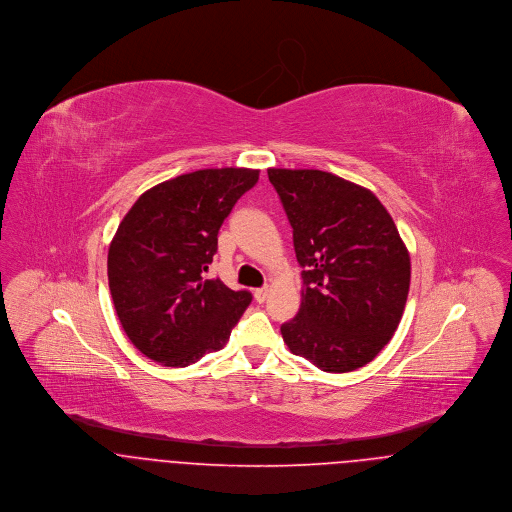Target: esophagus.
Masks as SVG:
<instances>
[{
    "instance_id": "obj_1",
    "label": "esophagus",
    "mask_w": 512,
    "mask_h": 512,
    "mask_svg": "<svg viewBox=\"0 0 512 512\" xmlns=\"http://www.w3.org/2000/svg\"><path fill=\"white\" fill-rule=\"evenodd\" d=\"M268 292H270V288H268V286L258 288V290H254V299H256L258 303H264V301H266V297H268Z\"/></svg>"
}]
</instances>
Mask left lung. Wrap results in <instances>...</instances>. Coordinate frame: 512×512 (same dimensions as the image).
I'll return each instance as SVG.
<instances>
[{"label":"left lung","mask_w":512,"mask_h":512,"mask_svg":"<svg viewBox=\"0 0 512 512\" xmlns=\"http://www.w3.org/2000/svg\"><path fill=\"white\" fill-rule=\"evenodd\" d=\"M293 228L301 307L282 325L293 355L325 372L368 365L392 339L410 290V254L382 203L319 169H268Z\"/></svg>","instance_id":"1"}]
</instances>
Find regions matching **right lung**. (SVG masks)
I'll use <instances>...</instances> for the list:
<instances>
[{
	"label": "right lung",
	"mask_w": 512,
	"mask_h": 512,
	"mask_svg": "<svg viewBox=\"0 0 512 512\" xmlns=\"http://www.w3.org/2000/svg\"><path fill=\"white\" fill-rule=\"evenodd\" d=\"M260 171L199 169L146 191L120 222L108 250L118 319L147 359L189 366L220 351L252 301L205 280L219 230Z\"/></svg>",
	"instance_id": "obj_1"
}]
</instances>
